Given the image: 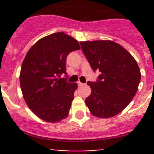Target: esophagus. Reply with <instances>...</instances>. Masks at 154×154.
I'll return each mask as SVG.
<instances>
[{
	"mask_svg": "<svg viewBox=\"0 0 154 154\" xmlns=\"http://www.w3.org/2000/svg\"><path fill=\"white\" fill-rule=\"evenodd\" d=\"M77 84H78L79 86H84V85H85V83H82V82H78V83H77Z\"/></svg>",
	"mask_w": 154,
	"mask_h": 154,
	"instance_id": "34e87169",
	"label": "esophagus"
}]
</instances>
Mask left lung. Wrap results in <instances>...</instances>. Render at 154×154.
I'll return each mask as SVG.
<instances>
[{
	"mask_svg": "<svg viewBox=\"0 0 154 154\" xmlns=\"http://www.w3.org/2000/svg\"><path fill=\"white\" fill-rule=\"evenodd\" d=\"M92 69L100 75L87 84L91 94L85 103L93 116L109 118L125 109L134 98L141 75L135 59L119 44L111 40L80 42Z\"/></svg>",
	"mask_w": 154,
	"mask_h": 154,
	"instance_id": "8db88e82",
	"label": "left lung"
}]
</instances>
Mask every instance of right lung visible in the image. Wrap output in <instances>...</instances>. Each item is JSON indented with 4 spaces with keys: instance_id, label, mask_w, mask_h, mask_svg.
Returning a JSON list of instances; mask_svg holds the SVG:
<instances>
[{
    "instance_id": "right-lung-1",
    "label": "right lung",
    "mask_w": 154,
    "mask_h": 154,
    "mask_svg": "<svg viewBox=\"0 0 154 154\" xmlns=\"http://www.w3.org/2000/svg\"><path fill=\"white\" fill-rule=\"evenodd\" d=\"M79 43L63 32H56L34 44L23 61L20 86L24 100L41 119L57 122L68 116L77 83L66 82L67 56L79 50ZM61 75L66 78H60Z\"/></svg>"
}]
</instances>
